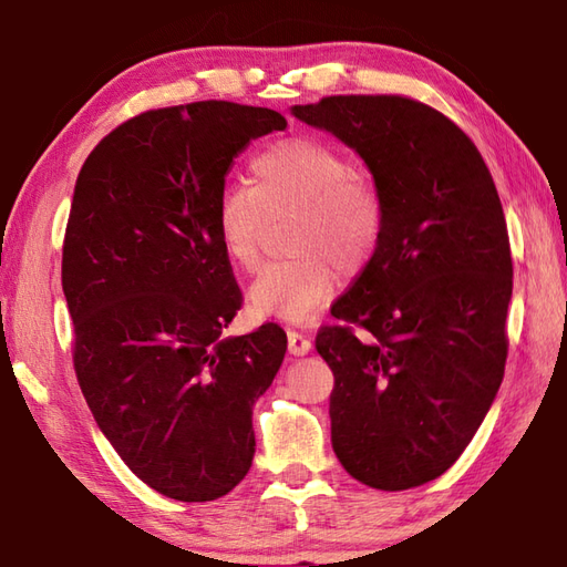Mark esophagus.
Masks as SVG:
<instances>
[{
    "mask_svg": "<svg viewBox=\"0 0 567 567\" xmlns=\"http://www.w3.org/2000/svg\"><path fill=\"white\" fill-rule=\"evenodd\" d=\"M287 348H290L292 354H307L312 350L310 334H305L300 330H290L287 332Z\"/></svg>",
    "mask_w": 567,
    "mask_h": 567,
    "instance_id": "34e87169",
    "label": "esophagus"
}]
</instances>
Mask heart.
Here are the masks:
<instances>
[{
  "label": "heart",
  "instance_id": "heart-1",
  "mask_svg": "<svg viewBox=\"0 0 567 567\" xmlns=\"http://www.w3.org/2000/svg\"><path fill=\"white\" fill-rule=\"evenodd\" d=\"M252 187L229 182L219 192L215 229L229 265H260L267 219L295 213L292 260L267 265L247 292L262 318L302 322L328 305L342 272H360L385 233V197L372 172L354 167L340 147L292 137L257 152Z\"/></svg>",
  "mask_w": 567,
  "mask_h": 567
}]
</instances>
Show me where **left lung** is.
I'll return each instance as SVG.
<instances>
[{
    "label": "left lung",
    "instance_id": "obj_1",
    "mask_svg": "<svg viewBox=\"0 0 567 567\" xmlns=\"http://www.w3.org/2000/svg\"><path fill=\"white\" fill-rule=\"evenodd\" d=\"M350 145L380 182L385 233L332 305V450L378 491L430 483L463 455L507 360L511 239L473 140L405 94H332L292 107Z\"/></svg>",
    "mask_w": 567,
    "mask_h": 567
}]
</instances>
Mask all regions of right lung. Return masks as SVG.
<instances>
[{
  "label": "right lung",
  "instance_id": "1",
  "mask_svg": "<svg viewBox=\"0 0 567 567\" xmlns=\"http://www.w3.org/2000/svg\"><path fill=\"white\" fill-rule=\"evenodd\" d=\"M285 127L225 100L147 110L76 177L62 245L76 382L124 465L172 501H217L252 465V405L287 334L267 322L223 338L243 292L215 209L237 152Z\"/></svg>",
  "mask_w": 567,
  "mask_h": 567
}]
</instances>
